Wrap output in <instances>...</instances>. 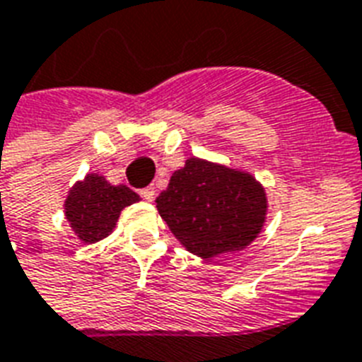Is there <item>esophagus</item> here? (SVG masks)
I'll return each instance as SVG.
<instances>
[{
	"label": "esophagus",
	"instance_id": "34e87169",
	"mask_svg": "<svg viewBox=\"0 0 362 362\" xmlns=\"http://www.w3.org/2000/svg\"><path fill=\"white\" fill-rule=\"evenodd\" d=\"M139 196H141L143 200L153 202V200H155V189H153V187H147V189H141V190H139Z\"/></svg>",
	"mask_w": 362,
	"mask_h": 362
}]
</instances>
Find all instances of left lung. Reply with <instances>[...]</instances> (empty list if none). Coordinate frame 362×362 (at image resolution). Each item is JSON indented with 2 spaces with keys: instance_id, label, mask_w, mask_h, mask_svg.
<instances>
[{
  "instance_id": "1",
  "label": "left lung",
  "mask_w": 362,
  "mask_h": 362,
  "mask_svg": "<svg viewBox=\"0 0 362 362\" xmlns=\"http://www.w3.org/2000/svg\"><path fill=\"white\" fill-rule=\"evenodd\" d=\"M173 236L202 259L253 242L266 215L264 189L251 175L189 158L156 198Z\"/></svg>"
}]
</instances>
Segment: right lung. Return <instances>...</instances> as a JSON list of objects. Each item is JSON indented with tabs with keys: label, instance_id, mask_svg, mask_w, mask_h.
Segmentation results:
<instances>
[{
	"label": "right lung",
	"instance_id": "right-lung-1",
	"mask_svg": "<svg viewBox=\"0 0 362 362\" xmlns=\"http://www.w3.org/2000/svg\"><path fill=\"white\" fill-rule=\"evenodd\" d=\"M137 200L124 185L113 187L102 175H86L67 196L66 215L81 242L94 243L109 236L120 211Z\"/></svg>",
	"mask_w": 362,
	"mask_h": 362
}]
</instances>
